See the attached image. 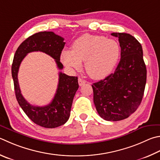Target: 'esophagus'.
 <instances>
[{"label":"esophagus","mask_w":160,"mask_h":160,"mask_svg":"<svg viewBox=\"0 0 160 160\" xmlns=\"http://www.w3.org/2000/svg\"><path fill=\"white\" fill-rule=\"evenodd\" d=\"M85 82H86V81L85 80H83L80 78H78V84H79L80 86H82Z\"/></svg>","instance_id":"1"}]
</instances>
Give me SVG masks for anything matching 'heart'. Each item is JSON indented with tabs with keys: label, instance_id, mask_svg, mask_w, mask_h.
<instances>
[{
	"label": "heart",
	"instance_id": "heart-1",
	"mask_svg": "<svg viewBox=\"0 0 160 160\" xmlns=\"http://www.w3.org/2000/svg\"><path fill=\"white\" fill-rule=\"evenodd\" d=\"M120 56L119 43L102 36L84 34L75 40L72 50H64L61 60L68 68L79 70L82 62L85 70L93 79L106 78L117 65Z\"/></svg>",
	"mask_w": 160,
	"mask_h": 160
}]
</instances>
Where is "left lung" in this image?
Listing matches in <instances>:
<instances>
[{
  "instance_id": "left-lung-1",
  "label": "left lung",
  "mask_w": 160,
  "mask_h": 160,
  "mask_svg": "<svg viewBox=\"0 0 160 160\" xmlns=\"http://www.w3.org/2000/svg\"><path fill=\"white\" fill-rule=\"evenodd\" d=\"M111 35L118 38L120 61L113 73L92 86L100 117L107 121H119L128 118L141 104L147 71L141 43L129 33Z\"/></svg>"
}]
</instances>
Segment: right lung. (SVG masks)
I'll return each instance as SVG.
<instances>
[{"instance_id":"add662e5","label":"right lung","mask_w":160,"mask_h":160,"mask_svg":"<svg viewBox=\"0 0 160 160\" xmlns=\"http://www.w3.org/2000/svg\"><path fill=\"white\" fill-rule=\"evenodd\" d=\"M63 39L52 31L36 33L26 39L14 54L12 65V76L18 103L24 112L35 124L45 128H55L64 124L70 116L75 92L78 90V77L68 76L59 72V83L52 102L45 106H32L23 97L18 82V71L22 60L32 52H42L55 59L60 70L63 68L60 56L65 45Z\"/></svg>"}]
</instances>
